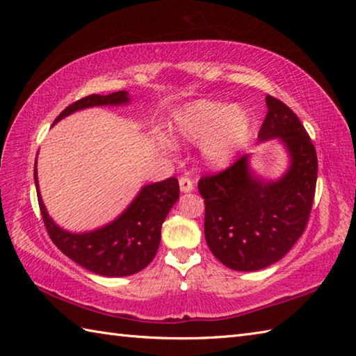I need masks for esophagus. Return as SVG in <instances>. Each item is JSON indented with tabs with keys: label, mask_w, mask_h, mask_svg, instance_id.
I'll use <instances>...</instances> for the list:
<instances>
[{
	"label": "esophagus",
	"mask_w": 356,
	"mask_h": 356,
	"mask_svg": "<svg viewBox=\"0 0 356 356\" xmlns=\"http://www.w3.org/2000/svg\"><path fill=\"white\" fill-rule=\"evenodd\" d=\"M179 186L182 193H190L194 190V182L190 177H180L179 179Z\"/></svg>",
	"instance_id": "obj_1"
}]
</instances>
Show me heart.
I'll list each match as a JSON object with an SVG mask.
<instances>
[{"instance_id": "obj_1", "label": "heart", "mask_w": 356, "mask_h": 356, "mask_svg": "<svg viewBox=\"0 0 356 356\" xmlns=\"http://www.w3.org/2000/svg\"><path fill=\"white\" fill-rule=\"evenodd\" d=\"M249 115L241 107L216 101H194L174 113L168 133L174 140L202 143L205 161L228 165L249 133Z\"/></svg>"}]
</instances>
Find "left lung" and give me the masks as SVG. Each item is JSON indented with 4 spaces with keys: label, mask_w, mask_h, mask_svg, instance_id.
Listing matches in <instances>:
<instances>
[{
    "label": "left lung",
    "mask_w": 356,
    "mask_h": 356,
    "mask_svg": "<svg viewBox=\"0 0 356 356\" xmlns=\"http://www.w3.org/2000/svg\"><path fill=\"white\" fill-rule=\"evenodd\" d=\"M268 115L259 142L278 139L289 166L277 180L252 171L249 154L229 168L199 180L205 199V238L218 261L234 270H259L291 251L311 214L318 161L297 115L274 96H266Z\"/></svg>",
    "instance_id": "left-lung-1"
}]
</instances>
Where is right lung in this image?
<instances>
[{
    "label": "right lung",
    "instance_id": "1",
    "mask_svg": "<svg viewBox=\"0 0 356 356\" xmlns=\"http://www.w3.org/2000/svg\"><path fill=\"white\" fill-rule=\"evenodd\" d=\"M130 96L124 90L107 96L90 95L69 105L53 125L74 111L102 105H127ZM35 185L42 220L53 243L79 266L104 277L133 275L148 266L161 243L162 223L179 199L177 179L170 177L142 186L124 213L102 228L70 232L53 222L44 207L36 163Z\"/></svg>",
    "mask_w": 356,
    "mask_h": 356
}]
</instances>
